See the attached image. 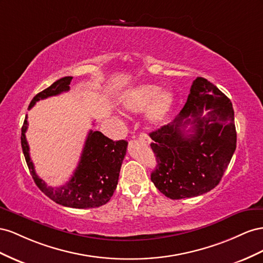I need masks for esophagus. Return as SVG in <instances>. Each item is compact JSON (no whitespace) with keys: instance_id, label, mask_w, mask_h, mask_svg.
Masks as SVG:
<instances>
[{"instance_id":"1","label":"esophagus","mask_w":263,"mask_h":263,"mask_svg":"<svg viewBox=\"0 0 263 263\" xmlns=\"http://www.w3.org/2000/svg\"><path fill=\"white\" fill-rule=\"evenodd\" d=\"M139 140L143 143H149V138L147 137L146 133H141L139 136Z\"/></svg>"}]
</instances>
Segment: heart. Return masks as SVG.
<instances>
[{
    "label": "heart",
    "instance_id": "b5f03b06",
    "mask_svg": "<svg viewBox=\"0 0 263 263\" xmlns=\"http://www.w3.org/2000/svg\"><path fill=\"white\" fill-rule=\"evenodd\" d=\"M174 103V93L162 90L155 85H142L133 89L125 97L124 107L133 112L144 110L149 106L147 118L153 124H160L167 117Z\"/></svg>",
    "mask_w": 263,
    "mask_h": 263
}]
</instances>
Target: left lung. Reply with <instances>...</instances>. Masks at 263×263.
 Returning a JSON list of instances; mask_svg holds the SVG:
<instances>
[{
	"label": "left lung",
	"mask_w": 263,
	"mask_h": 263,
	"mask_svg": "<svg viewBox=\"0 0 263 263\" xmlns=\"http://www.w3.org/2000/svg\"><path fill=\"white\" fill-rule=\"evenodd\" d=\"M149 137L157 161L151 174L156 189L171 199L199 196L219 184L236 149L232 103L211 81L197 77L174 121Z\"/></svg>",
	"instance_id": "left-lung-1"
}]
</instances>
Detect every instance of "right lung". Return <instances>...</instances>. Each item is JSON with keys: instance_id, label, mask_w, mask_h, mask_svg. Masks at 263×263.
I'll return each mask as SVG.
<instances>
[{"instance_id": "right-lung-1", "label": "right lung", "mask_w": 263, "mask_h": 263, "mask_svg": "<svg viewBox=\"0 0 263 263\" xmlns=\"http://www.w3.org/2000/svg\"><path fill=\"white\" fill-rule=\"evenodd\" d=\"M71 79L72 77L58 79L42 92L37 93L29 103L28 109L34 107L37 101L68 91ZM27 124L26 117L22 126L21 143L28 170L39 189L51 200L66 207L96 208L107 204L117 189L127 142L124 140L114 141L99 131L90 130L78 166L71 178L61 187H50L37 176L35 172L25 137Z\"/></svg>"}]
</instances>
